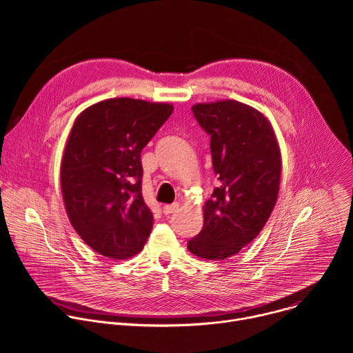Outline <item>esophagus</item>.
Wrapping results in <instances>:
<instances>
[{"instance_id":"1","label":"esophagus","mask_w":353,"mask_h":353,"mask_svg":"<svg viewBox=\"0 0 353 353\" xmlns=\"http://www.w3.org/2000/svg\"><path fill=\"white\" fill-rule=\"evenodd\" d=\"M179 210V203H174V204H166V205H163V208H162V211H163V214L165 215H169V214H173L174 211H177Z\"/></svg>"}]
</instances>
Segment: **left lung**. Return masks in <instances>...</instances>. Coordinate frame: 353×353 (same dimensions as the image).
<instances>
[{
    "label": "left lung",
    "mask_w": 353,
    "mask_h": 353,
    "mask_svg": "<svg viewBox=\"0 0 353 353\" xmlns=\"http://www.w3.org/2000/svg\"><path fill=\"white\" fill-rule=\"evenodd\" d=\"M194 117L211 135L218 187L204 205V226L188 240L199 259L225 260L267 223L279 192L281 149L270 120L237 100L196 103Z\"/></svg>",
    "instance_id": "obj_1"
}]
</instances>
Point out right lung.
Returning a JSON list of instances; mask_svg holds the SVG:
<instances>
[{
	"label": "right lung",
	"instance_id": "1",
	"mask_svg": "<svg viewBox=\"0 0 353 353\" xmlns=\"http://www.w3.org/2000/svg\"><path fill=\"white\" fill-rule=\"evenodd\" d=\"M172 113L170 103L114 97L75 119L61 192L72 228L96 253L127 260L142 250L154 216L141 192V152Z\"/></svg>",
	"mask_w": 353,
	"mask_h": 353
}]
</instances>
